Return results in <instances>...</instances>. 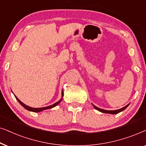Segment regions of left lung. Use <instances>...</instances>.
<instances>
[{"instance_id": "8db88e82", "label": "left lung", "mask_w": 146, "mask_h": 146, "mask_svg": "<svg viewBox=\"0 0 146 146\" xmlns=\"http://www.w3.org/2000/svg\"><path fill=\"white\" fill-rule=\"evenodd\" d=\"M93 107H94V108L96 109V110H98V111H100L102 112V113H110V114H117V113H119V112L122 111H123L124 110H125V109L127 108V107H128V106H129V104L127 105V106H125V107H123V108H121V109H119V110H112V111L102 110V109H100V108H98V107L95 106L94 105H93Z\"/></svg>"}]
</instances>
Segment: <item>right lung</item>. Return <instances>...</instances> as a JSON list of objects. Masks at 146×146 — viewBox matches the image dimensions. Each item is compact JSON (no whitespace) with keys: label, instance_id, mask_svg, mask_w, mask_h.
<instances>
[{"label":"right lung","instance_id":"add662e5","mask_svg":"<svg viewBox=\"0 0 146 146\" xmlns=\"http://www.w3.org/2000/svg\"><path fill=\"white\" fill-rule=\"evenodd\" d=\"M62 97H63V91H62ZM15 98H16V99H17V100L18 101V102H19V104H20L21 106H22L23 108H25V109H26V110H29V111H33V112H40V111H43V110H48V109H50V108H54V107H55V106H57L58 104H59L60 102H61L62 101V98L61 99V100H60L59 102H56L55 104H53V105H51V106H47V107H44V108H31V107H29V106H27V105H25V104H23V103L22 102H21L20 100H19L18 98H17L16 96H15Z\"/></svg>","mask_w":146,"mask_h":146}]
</instances>
